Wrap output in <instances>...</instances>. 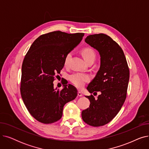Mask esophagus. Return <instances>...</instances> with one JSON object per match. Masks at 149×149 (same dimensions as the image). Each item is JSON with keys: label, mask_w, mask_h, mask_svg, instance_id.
<instances>
[{"label": "esophagus", "mask_w": 149, "mask_h": 149, "mask_svg": "<svg viewBox=\"0 0 149 149\" xmlns=\"http://www.w3.org/2000/svg\"><path fill=\"white\" fill-rule=\"evenodd\" d=\"M78 96L79 97H82L83 96V94H82V93L80 92V91H78Z\"/></svg>", "instance_id": "obj_1"}]
</instances>
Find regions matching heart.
Wrapping results in <instances>:
<instances>
[{"label":"heart","instance_id":"heart-1","mask_svg":"<svg viewBox=\"0 0 149 149\" xmlns=\"http://www.w3.org/2000/svg\"><path fill=\"white\" fill-rule=\"evenodd\" d=\"M81 53L84 58L85 60L87 61V63L93 61H94L96 57V54L95 51H93L92 48H84L81 51ZM71 57V53L69 52L68 53L64 59V65L65 66H67L69 65V60ZM69 81L71 82L74 86L78 88H81L84 86L86 83L88 82L91 77L88 74H84V73H80V72H75L69 76Z\"/></svg>","mask_w":149,"mask_h":149}]
</instances>
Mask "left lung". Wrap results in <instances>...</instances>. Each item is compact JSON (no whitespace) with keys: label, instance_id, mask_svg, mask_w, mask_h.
Masks as SVG:
<instances>
[{"label":"left lung","instance_id":"left-lung-1","mask_svg":"<svg viewBox=\"0 0 149 149\" xmlns=\"http://www.w3.org/2000/svg\"><path fill=\"white\" fill-rule=\"evenodd\" d=\"M85 42L96 49L101 57L100 69L87 89L101 94L97 98L92 95L86 96L91 104L82 111L81 116L91 126H102L115 118L126 100L129 68L123 49L111 37L102 33L93 34L86 38Z\"/></svg>","mask_w":149,"mask_h":149}]
</instances>
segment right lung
Wrapping results in <instances>:
<instances>
[{"label": "right lung", "instance_id": "add662e5", "mask_svg": "<svg viewBox=\"0 0 149 149\" xmlns=\"http://www.w3.org/2000/svg\"><path fill=\"white\" fill-rule=\"evenodd\" d=\"M84 33L53 31L31 45L22 66L20 93L29 113L38 121L51 124L62 116L64 106L78 94L71 84L54 89L53 81L64 66L66 55L79 45Z\"/></svg>", "mask_w": 149, "mask_h": 149}]
</instances>
